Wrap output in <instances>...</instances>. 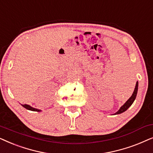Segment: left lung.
<instances>
[{
    "label": "left lung",
    "mask_w": 153,
    "mask_h": 153,
    "mask_svg": "<svg viewBox=\"0 0 153 153\" xmlns=\"http://www.w3.org/2000/svg\"><path fill=\"white\" fill-rule=\"evenodd\" d=\"M138 82H136V87H135V89H134V91L133 94H132L131 97L129 98V99L127 101V102H126L125 104H124L123 106H122L120 108L119 111H118L117 113H115V115H117V114H120L122 113H123V112H125L127 111V110L131 106L132 103L135 100L136 97V94H137V91H138Z\"/></svg>",
    "instance_id": "obj_1"
}]
</instances>
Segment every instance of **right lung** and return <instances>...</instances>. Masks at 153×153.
<instances>
[{
  "instance_id": "add662e5",
  "label": "right lung",
  "mask_w": 153,
  "mask_h": 153,
  "mask_svg": "<svg viewBox=\"0 0 153 153\" xmlns=\"http://www.w3.org/2000/svg\"><path fill=\"white\" fill-rule=\"evenodd\" d=\"M22 106L25 108L27 110H29V111H37V112H39L40 111V110L39 109H36V108H32L31 106H30L29 105H27V104H24V105H22Z\"/></svg>"
}]
</instances>
